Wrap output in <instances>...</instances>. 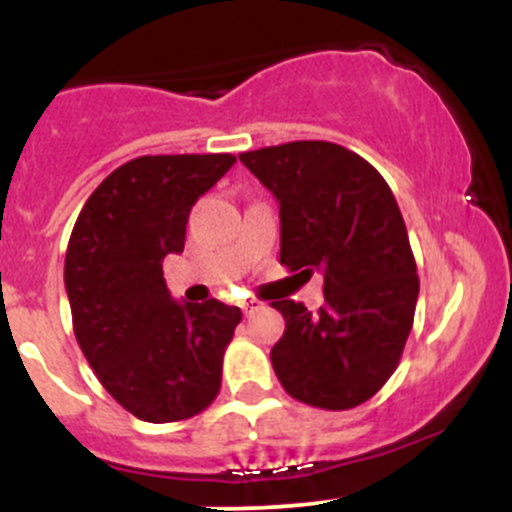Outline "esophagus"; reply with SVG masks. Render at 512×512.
<instances>
[{"label":"esophagus","mask_w":512,"mask_h":512,"mask_svg":"<svg viewBox=\"0 0 512 512\" xmlns=\"http://www.w3.org/2000/svg\"><path fill=\"white\" fill-rule=\"evenodd\" d=\"M240 307H242V312L250 314V312H255V309H260V302H257V299H245Z\"/></svg>","instance_id":"esophagus-1"}]
</instances>
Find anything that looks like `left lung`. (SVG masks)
<instances>
[{
	"label": "left lung",
	"mask_w": 512,
	"mask_h": 512,
	"mask_svg": "<svg viewBox=\"0 0 512 512\" xmlns=\"http://www.w3.org/2000/svg\"><path fill=\"white\" fill-rule=\"evenodd\" d=\"M280 203V262L324 275V307L277 299L285 334L272 366L292 399L327 411L369 401L389 381L414 327L416 260L379 170L329 141L240 153Z\"/></svg>",
	"instance_id": "8db88e82"
}]
</instances>
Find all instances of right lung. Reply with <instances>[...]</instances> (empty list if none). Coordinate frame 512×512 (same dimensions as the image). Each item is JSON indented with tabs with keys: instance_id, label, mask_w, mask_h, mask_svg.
<instances>
[{
	"instance_id": "add662e5",
	"label": "right lung",
	"mask_w": 512,
	"mask_h": 512,
	"mask_svg": "<svg viewBox=\"0 0 512 512\" xmlns=\"http://www.w3.org/2000/svg\"><path fill=\"white\" fill-rule=\"evenodd\" d=\"M232 163V153L128 160L71 230L64 282L76 342L103 389L141 421L193 418L220 391L240 307L173 302L163 260L183 252L190 210Z\"/></svg>"
}]
</instances>
